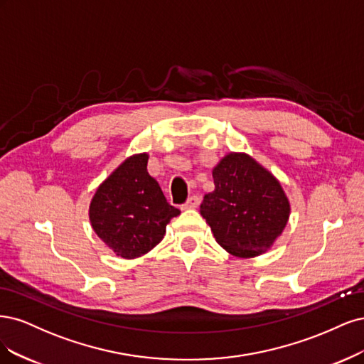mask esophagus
I'll return each instance as SVG.
<instances>
[{
    "mask_svg": "<svg viewBox=\"0 0 364 364\" xmlns=\"http://www.w3.org/2000/svg\"><path fill=\"white\" fill-rule=\"evenodd\" d=\"M199 205V198L198 196H191L189 199H187L186 204L183 205V208H196Z\"/></svg>",
    "mask_w": 364,
    "mask_h": 364,
    "instance_id": "34e87169",
    "label": "esophagus"
}]
</instances>
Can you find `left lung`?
Here are the masks:
<instances>
[{
  "label": "left lung",
  "mask_w": 364,
  "mask_h": 364,
  "mask_svg": "<svg viewBox=\"0 0 364 364\" xmlns=\"http://www.w3.org/2000/svg\"><path fill=\"white\" fill-rule=\"evenodd\" d=\"M212 173L215 191L204 196L199 212L216 242L239 259L271 250L290 216L278 178L246 152H228Z\"/></svg>",
  "instance_id": "8db88e82"
}]
</instances>
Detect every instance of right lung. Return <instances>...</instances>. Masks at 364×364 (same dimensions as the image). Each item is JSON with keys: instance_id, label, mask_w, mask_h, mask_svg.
<instances>
[{"instance_id": "add662e5", "label": "right lung", "mask_w": 364, "mask_h": 364, "mask_svg": "<svg viewBox=\"0 0 364 364\" xmlns=\"http://www.w3.org/2000/svg\"><path fill=\"white\" fill-rule=\"evenodd\" d=\"M148 152L127 157L92 196L89 220L109 250L125 260L149 252L166 234L180 210L168 204L148 173Z\"/></svg>"}]
</instances>
